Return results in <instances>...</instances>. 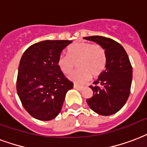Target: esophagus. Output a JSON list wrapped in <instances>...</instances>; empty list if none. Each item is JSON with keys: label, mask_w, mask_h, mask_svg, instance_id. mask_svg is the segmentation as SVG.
<instances>
[{"label": "esophagus", "mask_w": 147, "mask_h": 147, "mask_svg": "<svg viewBox=\"0 0 147 147\" xmlns=\"http://www.w3.org/2000/svg\"><path fill=\"white\" fill-rule=\"evenodd\" d=\"M74 87L75 89L79 90H83V88H84V86H79V85H77V84H74Z\"/></svg>", "instance_id": "esophagus-1"}]
</instances>
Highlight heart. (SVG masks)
<instances>
[{
	"label": "heart",
	"instance_id": "1",
	"mask_svg": "<svg viewBox=\"0 0 147 147\" xmlns=\"http://www.w3.org/2000/svg\"><path fill=\"white\" fill-rule=\"evenodd\" d=\"M78 70L70 76L76 83H84L102 74L107 64V53L100 44L77 42L68 47L67 55L62 54L57 61L58 67L64 74H70L76 66Z\"/></svg>",
	"mask_w": 147,
	"mask_h": 147
}]
</instances>
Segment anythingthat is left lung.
Returning <instances> with one entry per match:
<instances>
[{"instance_id":"1","label":"left lung","mask_w":147,"mask_h":147,"mask_svg":"<svg viewBox=\"0 0 147 147\" xmlns=\"http://www.w3.org/2000/svg\"><path fill=\"white\" fill-rule=\"evenodd\" d=\"M84 39L100 44L107 53L106 69L98 79L90 86L94 94L86 100L94 112L109 116L118 112L124 106L130 94L133 69L127 52L118 42L102 36Z\"/></svg>"}]
</instances>
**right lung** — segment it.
<instances>
[{
    "label": "right lung",
    "instance_id": "add662e5",
    "mask_svg": "<svg viewBox=\"0 0 147 147\" xmlns=\"http://www.w3.org/2000/svg\"><path fill=\"white\" fill-rule=\"evenodd\" d=\"M71 40H43L33 44L20 59L17 92L30 116L39 120L54 119L61 112L66 93L73 88L57 61Z\"/></svg>",
    "mask_w": 147,
    "mask_h": 147
}]
</instances>
